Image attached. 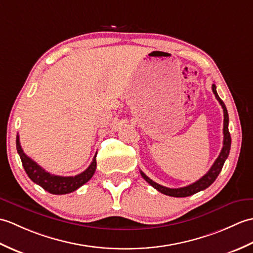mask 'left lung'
I'll list each match as a JSON object with an SVG mask.
<instances>
[{"mask_svg":"<svg viewBox=\"0 0 253 253\" xmlns=\"http://www.w3.org/2000/svg\"><path fill=\"white\" fill-rule=\"evenodd\" d=\"M212 91H213V93H214L216 99L218 100V103H220V105L222 106L223 114H224V122H223L224 139H223V148L221 150L220 155H218L216 160L214 161V164L212 165L211 169L208 171L203 177L199 178L197 182L190 184V185H188V186L181 187V188H168V187L162 186V185L154 182L153 179H150L143 171H141V174L145 181L149 183L151 186L156 188L158 192L165 194V195H168V196H171V197H187V196H192L196 193L200 192V190H204V189L209 187L210 185L215 181L218 174H220L222 168L224 166V162H225V160L227 159L229 150H231L232 138H231V134H229V132H228V114H227L226 106L223 103V100L218 97V95L216 93L215 84H212Z\"/></svg>","mask_w":253,"mask_h":253,"instance_id":"8db88e82","label":"left lung"}]
</instances>
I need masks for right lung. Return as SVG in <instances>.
<instances>
[{
	"mask_svg": "<svg viewBox=\"0 0 253 253\" xmlns=\"http://www.w3.org/2000/svg\"><path fill=\"white\" fill-rule=\"evenodd\" d=\"M16 148L17 153L19 154V157L21 159V164L28 176L32 182L40 185V186L45 189L46 192L54 194V195H64L75 192L79 187H81L83 184H85L87 181L91 179L93 174L96 170V155L94 156L93 161L91 165L87 168L85 171L78 174L76 176H59L50 174L49 172L45 171L39 166L37 162L33 161L31 158H29L22 150L19 136L17 135L16 137Z\"/></svg>",
	"mask_w": 253,
	"mask_h": 253,
	"instance_id": "1",
	"label": "right lung"
}]
</instances>
